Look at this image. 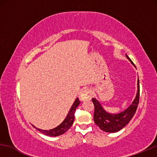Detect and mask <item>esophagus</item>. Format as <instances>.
Segmentation results:
<instances>
[{
	"instance_id": "34e87169",
	"label": "esophagus",
	"mask_w": 157,
	"mask_h": 157,
	"mask_svg": "<svg viewBox=\"0 0 157 157\" xmlns=\"http://www.w3.org/2000/svg\"><path fill=\"white\" fill-rule=\"evenodd\" d=\"M92 96V91L90 89H85L81 91L79 99L81 101H85L91 99Z\"/></svg>"
}]
</instances>
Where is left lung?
<instances>
[{
  "label": "left lung",
  "mask_w": 157,
  "mask_h": 157,
  "mask_svg": "<svg viewBox=\"0 0 157 157\" xmlns=\"http://www.w3.org/2000/svg\"><path fill=\"white\" fill-rule=\"evenodd\" d=\"M126 56V58L129 60L131 63L134 64L129 57ZM137 93L132 104L126 110L119 113H110L104 110L101 105L96 98H92V101L94 105V120L95 124L101 129L106 132H117L123 128L130 120L134 117L136 112L139 101V80H137Z\"/></svg>",
  "instance_id": "left-lung-1"
}]
</instances>
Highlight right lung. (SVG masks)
<instances>
[{"instance_id": "1", "label": "right lung", "mask_w": 157, "mask_h": 157, "mask_svg": "<svg viewBox=\"0 0 157 157\" xmlns=\"http://www.w3.org/2000/svg\"><path fill=\"white\" fill-rule=\"evenodd\" d=\"M81 101H79L78 98H77L74 104H73L72 106L71 107L69 111H68L67 116H66V119L63 120V121L62 122L61 124H59V126L54 128L50 130H43L40 129V128H37L36 126L33 127L36 128L38 131H39L40 132H41L42 134H44L46 136H58L60 135L64 134V133L67 132L71 126H72L73 123L74 121V113L76 111V109L78 107V106L80 104Z\"/></svg>"}]
</instances>
